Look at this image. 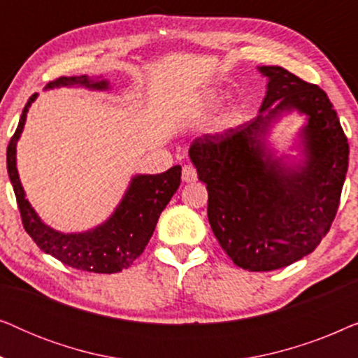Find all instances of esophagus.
Wrapping results in <instances>:
<instances>
[{
    "instance_id": "34e87169",
    "label": "esophagus",
    "mask_w": 358,
    "mask_h": 358,
    "mask_svg": "<svg viewBox=\"0 0 358 358\" xmlns=\"http://www.w3.org/2000/svg\"><path fill=\"white\" fill-rule=\"evenodd\" d=\"M182 180L184 182H195L197 180V171L192 164H185L182 168Z\"/></svg>"
}]
</instances>
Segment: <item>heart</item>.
Wrapping results in <instances>:
<instances>
[{
    "instance_id": "1",
    "label": "heart",
    "mask_w": 358,
    "mask_h": 358,
    "mask_svg": "<svg viewBox=\"0 0 358 358\" xmlns=\"http://www.w3.org/2000/svg\"><path fill=\"white\" fill-rule=\"evenodd\" d=\"M220 99H222V97L217 96V94H208L207 99H205V104L215 106V104H218ZM234 124H236V114H233V112H231V114H227V115L222 117V120H220V124H218V129L220 130H227V129H229V127H233Z\"/></svg>"
}]
</instances>
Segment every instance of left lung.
Instances as JSON below:
<instances>
[{"instance_id": "1", "label": "left lung", "mask_w": 358, "mask_h": 358, "mask_svg": "<svg viewBox=\"0 0 358 358\" xmlns=\"http://www.w3.org/2000/svg\"><path fill=\"white\" fill-rule=\"evenodd\" d=\"M267 78L259 115L190 145L207 184L208 222L238 267L267 272L316 249L329 231L349 168V143L329 97L282 66H257ZM306 117L298 157L276 156L268 136L283 115Z\"/></svg>"}]
</instances>
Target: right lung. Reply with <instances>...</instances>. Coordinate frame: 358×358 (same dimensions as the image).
Returning a JSON list of instances; mask_svg holds the SVG:
<instances>
[{
    "mask_svg": "<svg viewBox=\"0 0 358 358\" xmlns=\"http://www.w3.org/2000/svg\"><path fill=\"white\" fill-rule=\"evenodd\" d=\"M63 86H80L92 91L110 90L109 81L102 76L90 78L87 75L62 76L48 83L47 90ZM37 96L36 92L29 97L6 153L8 174L16 194L24 229L43 252L50 254L73 268L96 273L124 271L145 251L150 238L153 236L161 212L179 189L180 166H173L161 174L134 176L114 213L96 228L81 233L57 231L43 223L29 203L16 166L17 141L26 124L29 107L37 99Z\"/></svg>",
    "mask_w": 358,
    "mask_h": 358,
    "instance_id": "1",
    "label": "right lung"
}]
</instances>
